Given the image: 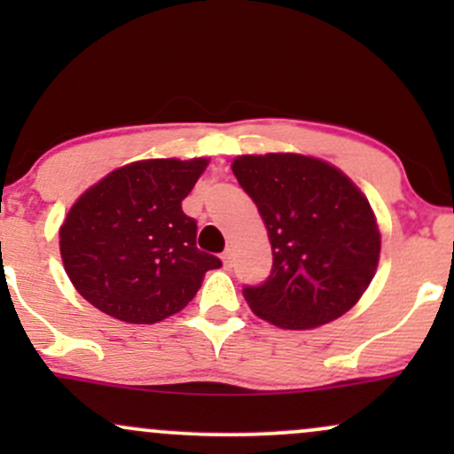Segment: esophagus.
<instances>
[{"mask_svg": "<svg viewBox=\"0 0 454 454\" xmlns=\"http://www.w3.org/2000/svg\"><path fill=\"white\" fill-rule=\"evenodd\" d=\"M222 262H223V269H231V267H232L231 252H223V254H222Z\"/></svg>", "mask_w": 454, "mask_h": 454, "instance_id": "34e87169", "label": "esophagus"}]
</instances>
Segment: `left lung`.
<instances>
[{
	"instance_id": "1",
	"label": "left lung",
	"mask_w": 454,
	"mask_h": 454,
	"mask_svg": "<svg viewBox=\"0 0 454 454\" xmlns=\"http://www.w3.org/2000/svg\"><path fill=\"white\" fill-rule=\"evenodd\" d=\"M239 185L269 231L273 269L243 286L256 316L279 328H314L356 305L376 275L380 231L369 200L341 170L296 153L239 155Z\"/></svg>"
}]
</instances>
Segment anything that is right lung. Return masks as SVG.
I'll list each match as a JSON object with an SVG mask.
<instances>
[{
    "mask_svg": "<svg viewBox=\"0 0 454 454\" xmlns=\"http://www.w3.org/2000/svg\"><path fill=\"white\" fill-rule=\"evenodd\" d=\"M209 160H143L106 175L59 228L67 278L82 299L132 325H153L194 299L222 260L196 247L181 200Z\"/></svg>",
    "mask_w": 454,
    "mask_h": 454,
    "instance_id": "right-lung-1",
    "label": "right lung"
}]
</instances>
